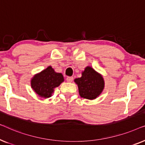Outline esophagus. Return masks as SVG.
<instances>
[{"label":"esophagus","instance_id":"34e87169","mask_svg":"<svg viewBox=\"0 0 145 145\" xmlns=\"http://www.w3.org/2000/svg\"><path fill=\"white\" fill-rule=\"evenodd\" d=\"M72 80H73V77H72V76H68L67 78V81L68 82H72Z\"/></svg>","mask_w":145,"mask_h":145}]
</instances>
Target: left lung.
<instances>
[{"label":"left lung","mask_w":145,"mask_h":145,"mask_svg":"<svg viewBox=\"0 0 145 145\" xmlns=\"http://www.w3.org/2000/svg\"><path fill=\"white\" fill-rule=\"evenodd\" d=\"M74 82L78 85L80 96L88 100L96 99L104 88V78L90 67H86L82 76L75 78Z\"/></svg>","instance_id":"left-lung-1"}]
</instances>
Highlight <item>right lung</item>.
<instances>
[{
	"instance_id": "right-lung-1",
	"label": "right lung",
	"mask_w": 145,
	"mask_h": 145,
	"mask_svg": "<svg viewBox=\"0 0 145 145\" xmlns=\"http://www.w3.org/2000/svg\"><path fill=\"white\" fill-rule=\"evenodd\" d=\"M63 81V74L56 72L52 67L49 66L33 76L31 80V86L39 96L47 98L52 96L54 89Z\"/></svg>"
}]
</instances>
